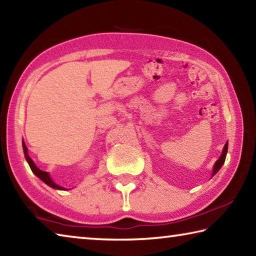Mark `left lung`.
Segmentation results:
<instances>
[{
	"label": "left lung",
	"instance_id": "1",
	"mask_svg": "<svg viewBox=\"0 0 256 256\" xmlns=\"http://www.w3.org/2000/svg\"><path fill=\"white\" fill-rule=\"evenodd\" d=\"M227 150H228V144H224V150H222V156H220V158L216 160V164H214V172H212V176H214L216 172H218L220 168H222V166L224 162V159H226V156H227Z\"/></svg>",
	"mask_w": 256,
	"mask_h": 256
}]
</instances>
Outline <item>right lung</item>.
I'll list each match as a JSON object with an SVG mask.
<instances>
[{"label":"right lung","mask_w":256,"mask_h":256,"mask_svg":"<svg viewBox=\"0 0 256 256\" xmlns=\"http://www.w3.org/2000/svg\"><path fill=\"white\" fill-rule=\"evenodd\" d=\"M22 146H24V157H26V159H27V162H28V164H29L30 168H32V170L34 174L36 175L37 177H40V178L42 182H44V183H46L47 185L50 186V188H58V190H64L63 188H60V186L56 185V184L54 183V182L50 180V175H48V172L40 170V168H38V167L36 166V164H34V162L32 160V158L29 157V154H28V149H27V146H26L24 142H22Z\"/></svg>","instance_id":"right-lung-1"}]
</instances>
